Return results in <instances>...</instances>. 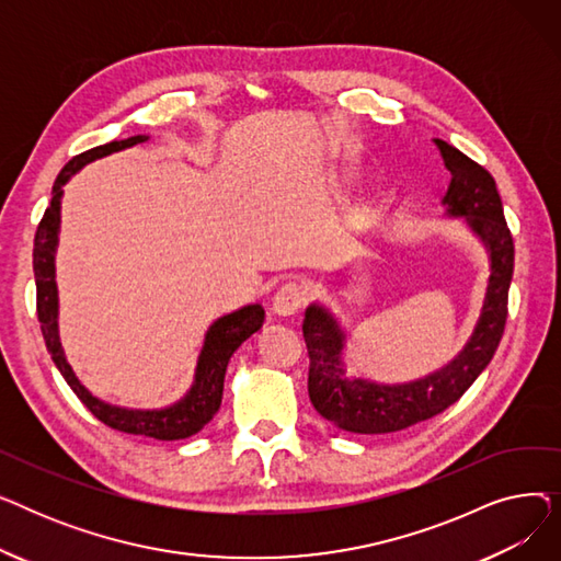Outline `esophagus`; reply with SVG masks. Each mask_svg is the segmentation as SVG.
<instances>
[{"instance_id": "esophagus-1", "label": "esophagus", "mask_w": 561, "mask_h": 561, "mask_svg": "<svg viewBox=\"0 0 561 561\" xmlns=\"http://www.w3.org/2000/svg\"><path fill=\"white\" fill-rule=\"evenodd\" d=\"M309 300V286L305 282H288L284 284L273 300V311L277 316H296Z\"/></svg>"}]
</instances>
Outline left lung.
Segmentation results:
<instances>
[{"instance_id": "obj_1", "label": "left lung", "mask_w": 561, "mask_h": 561, "mask_svg": "<svg viewBox=\"0 0 561 561\" xmlns=\"http://www.w3.org/2000/svg\"><path fill=\"white\" fill-rule=\"evenodd\" d=\"M450 170L440 199L448 218H461L489 254V282L480 318L457 357L444 368L402 385L350 377L345 332L336 316L318 302L305 311L302 334L309 350V398L322 419L352 434H389L427 421L455 404L493 359L507 320L514 275V241L493 176L446 140H434Z\"/></svg>"}]
</instances>
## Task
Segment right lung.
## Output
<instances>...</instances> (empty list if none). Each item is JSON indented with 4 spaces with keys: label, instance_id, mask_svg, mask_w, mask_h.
<instances>
[{
    "label": "right lung",
    "instance_id": "1",
    "mask_svg": "<svg viewBox=\"0 0 561 561\" xmlns=\"http://www.w3.org/2000/svg\"><path fill=\"white\" fill-rule=\"evenodd\" d=\"M150 136H131L125 140H111L106 145L93 147L79 157H75L61 172H58L56 182L51 186V202L38 225L36 239H34V275H36V293H38V320L47 352L51 362L56 364L58 373L64 375L68 387L77 393V398L91 409V414L100 419L104 425L127 432L140 434L159 440H176L188 438L197 434L206 423H209L220 409L222 402V387H225V373L227 364L236 350L241 347L254 332L263 325V307L261 305H245L231 313L220 316L214 320L209 330L204 334V343L197 357L193 385L176 402L161 407V409H129L117 407L111 402L100 400L88 391L79 377L75 375L72 366L61 345V334H58V286H56V248H58V233H61V197L64 186L72 176L95 159L108 157L113 152L127 150L138 142H145Z\"/></svg>",
    "mask_w": 561,
    "mask_h": 561
}]
</instances>
